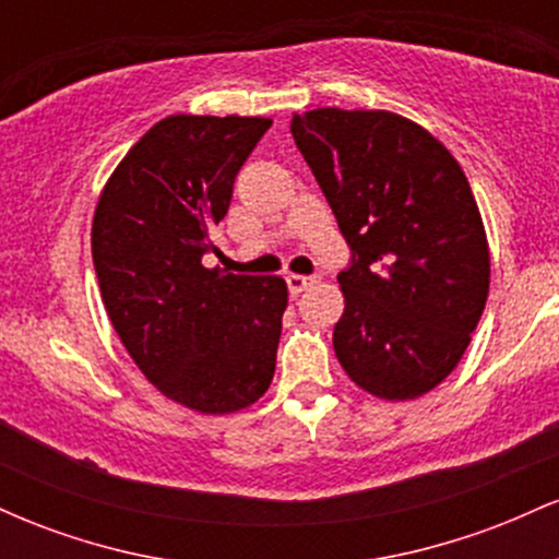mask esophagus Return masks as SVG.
I'll use <instances>...</instances> for the list:
<instances>
[{"label":"esophagus","instance_id":"obj_1","mask_svg":"<svg viewBox=\"0 0 559 559\" xmlns=\"http://www.w3.org/2000/svg\"><path fill=\"white\" fill-rule=\"evenodd\" d=\"M286 284H288V292H292V294H301V292H305V288H310V286L318 284V275L288 273L286 275Z\"/></svg>","mask_w":559,"mask_h":559}]
</instances>
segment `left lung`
<instances>
[{
    "instance_id": "left-lung-1",
    "label": "left lung",
    "mask_w": 559,
    "mask_h": 559,
    "mask_svg": "<svg viewBox=\"0 0 559 559\" xmlns=\"http://www.w3.org/2000/svg\"><path fill=\"white\" fill-rule=\"evenodd\" d=\"M292 136L352 260L333 349L381 400H415L457 368L489 297V243L457 159L386 110L294 115Z\"/></svg>"
}]
</instances>
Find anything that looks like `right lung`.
<instances>
[{
  "instance_id": "add662e5",
  "label": "right lung",
  "mask_w": 559,
  "mask_h": 559,
  "mask_svg": "<svg viewBox=\"0 0 559 559\" xmlns=\"http://www.w3.org/2000/svg\"><path fill=\"white\" fill-rule=\"evenodd\" d=\"M271 126L170 115L131 146L94 213V271L120 342L155 389L204 415L249 407L275 373L284 278L202 265L236 173Z\"/></svg>"
}]
</instances>
